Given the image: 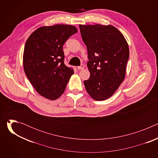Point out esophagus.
I'll use <instances>...</instances> for the list:
<instances>
[{
    "label": "esophagus",
    "instance_id": "esophagus-1",
    "mask_svg": "<svg viewBox=\"0 0 158 158\" xmlns=\"http://www.w3.org/2000/svg\"><path fill=\"white\" fill-rule=\"evenodd\" d=\"M84 68V65H83V64H82V65H81L80 66H78L77 67V69L78 70H82V69H83Z\"/></svg>",
    "mask_w": 158,
    "mask_h": 158
}]
</instances>
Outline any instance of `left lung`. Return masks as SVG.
Returning a JSON list of instances; mask_svg holds the SVG:
<instances>
[{"instance_id": "obj_1", "label": "left lung", "mask_w": 158, "mask_h": 158, "mask_svg": "<svg viewBox=\"0 0 158 158\" xmlns=\"http://www.w3.org/2000/svg\"><path fill=\"white\" fill-rule=\"evenodd\" d=\"M91 76L84 84L96 101L111 97L124 79L129 50L122 33L111 25H79Z\"/></svg>"}]
</instances>
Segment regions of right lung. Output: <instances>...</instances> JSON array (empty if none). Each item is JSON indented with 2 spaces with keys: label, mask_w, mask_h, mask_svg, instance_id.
I'll return each instance as SVG.
<instances>
[{
  "label": "right lung",
  "mask_w": 158,
  "mask_h": 158,
  "mask_svg": "<svg viewBox=\"0 0 158 158\" xmlns=\"http://www.w3.org/2000/svg\"><path fill=\"white\" fill-rule=\"evenodd\" d=\"M77 32L75 26L57 24L39 27L27 39L23 54L24 69L42 96L53 101L64 93L74 70L64 63L62 47Z\"/></svg>",
  "instance_id": "1"
}]
</instances>
